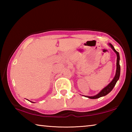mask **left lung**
<instances>
[{
	"mask_svg": "<svg viewBox=\"0 0 132 132\" xmlns=\"http://www.w3.org/2000/svg\"><path fill=\"white\" fill-rule=\"evenodd\" d=\"M108 45L110 46V47L112 49L113 51L116 53L117 56V70H116V73L115 76L112 80L109 82V83L107 85L106 87L102 89V90L99 93H98L97 95H94V96H86L84 95V97H87L88 98H90V99H97V98H100L101 97H104V96H105L106 95L108 94L112 90V89L114 87L116 83L118 81V80H119V77H120V67L119 64V61H120V56H119V53L117 51L115 50L113 46L111 44L109 43Z\"/></svg>",
	"mask_w": 132,
	"mask_h": 132,
	"instance_id": "1",
	"label": "left lung"
}]
</instances>
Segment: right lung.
<instances>
[{"label":"right lung","mask_w":132,"mask_h":132,"mask_svg":"<svg viewBox=\"0 0 132 132\" xmlns=\"http://www.w3.org/2000/svg\"><path fill=\"white\" fill-rule=\"evenodd\" d=\"M28 101H29V100H28ZM30 102H32V101H30Z\"/></svg>","instance_id":"right-lung-1"}]
</instances>
